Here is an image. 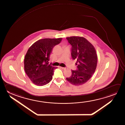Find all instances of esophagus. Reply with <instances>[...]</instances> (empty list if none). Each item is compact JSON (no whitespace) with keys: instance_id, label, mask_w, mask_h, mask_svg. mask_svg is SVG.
Returning <instances> with one entry per match:
<instances>
[{"instance_id":"34e87169","label":"esophagus","mask_w":125,"mask_h":125,"mask_svg":"<svg viewBox=\"0 0 125 125\" xmlns=\"http://www.w3.org/2000/svg\"><path fill=\"white\" fill-rule=\"evenodd\" d=\"M60 68H62V70H65L66 68V67H60Z\"/></svg>"}]
</instances>
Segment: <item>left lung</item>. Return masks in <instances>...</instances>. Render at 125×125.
I'll use <instances>...</instances> for the list:
<instances>
[{
    "label": "left lung",
    "instance_id": "obj_1",
    "mask_svg": "<svg viewBox=\"0 0 125 125\" xmlns=\"http://www.w3.org/2000/svg\"><path fill=\"white\" fill-rule=\"evenodd\" d=\"M71 46V54L75 60L77 69L72 70L71 77L67 81L75 85L85 84L90 79L95 71L97 56L93 46L83 37L71 36L66 38Z\"/></svg>",
    "mask_w": 125,
    "mask_h": 125
}]
</instances>
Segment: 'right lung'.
<instances>
[{"mask_svg": "<svg viewBox=\"0 0 125 125\" xmlns=\"http://www.w3.org/2000/svg\"><path fill=\"white\" fill-rule=\"evenodd\" d=\"M62 38H45L34 43L28 50L24 59V69L33 84L43 86L52 79L54 67L49 64L50 55Z\"/></svg>", "mask_w": 125, "mask_h": 125, "instance_id": "obj_1", "label": "right lung"}]
</instances>
